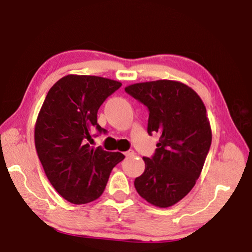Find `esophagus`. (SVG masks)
<instances>
[{"instance_id": "34e87169", "label": "esophagus", "mask_w": 252, "mask_h": 252, "mask_svg": "<svg viewBox=\"0 0 252 252\" xmlns=\"http://www.w3.org/2000/svg\"><path fill=\"white\" fill-rule=\"evenodd\" d=\"M125 155L126 158H130V157H134V151H132V150H129V151H126V153H125Z\"/></svg>"}]
</instances>
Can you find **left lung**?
I'll return each instance as SVG.
<instances>
[{
    "label": "left lung",
    "instance_id": "1",
    "mask_svg": "<svg viewBox=\"0 0 252 252\" xmlns=\"http://www.w3.org/2000/svg\"><path fill=\"white\" fill-rule=\"evenodd\" d=\"M126 92L148 108L147 132L158 141L134 187L148 203L168 208L195 185L211 145L207 109L192 88L177 81L131 84Z\"/></svg>",
    "mask_w": 252,
    "mask_h": 252
}]
</instances>
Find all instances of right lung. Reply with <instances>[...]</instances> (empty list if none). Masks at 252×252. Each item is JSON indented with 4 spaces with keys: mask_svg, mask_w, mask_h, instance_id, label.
Here are the masks:
<instances>
[{
    "mask_svg": "<svg viewBox=\"0 0 252 252\" xmlns=\"http://www.w3.org/2000/svg\"><path fill=\"white\" fill-rule=\"evenodd\" d=\"M121 86L105 77L70 74L57 81L44 99L35 125V147L49 182L70 203L97 200L113 168L125 158L89 144L92 129L106 132L97 123L98 109Z\"/></svg>",
    "mask_w": 252,
    "mask_h": 252,
    "instance_id": "add662e5",
    "label": "right lung"
}]
</instances>
